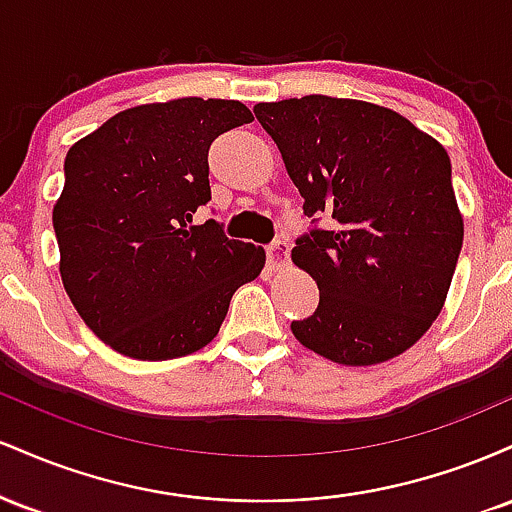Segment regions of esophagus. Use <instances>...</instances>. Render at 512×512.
Here are the masks:
<instances>
[{
  "instance_id": "obj_1",
  "label": "esophagus",
  "mask_w": 512,
  "mask_h": 512,
  "mask_svg": "<svg viewBox=\"0 0 512 512\" xmlns=\"http://www.w3.org/2000/svg\"><path fill=\"white\" fill-rule=\"evenodd\" d=\"M289 255H291V243L289 238H276L272 245H267V262L269 267H284L286 262H289Z\"/></svg>"
}]
</instances>
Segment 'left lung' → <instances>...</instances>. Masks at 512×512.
I'll use <instances>...</instances> for the list:
<instances>
[{
	"label": "left lung",
	"instance_id": "8db88e82",
	"mask_svg": "<svg viewBox=\"0 0 512 512\" xmlns=\"http://www.w3.org/2000/svg\"><path fill=\"white\" fill-rule=\"evenodd\" d=\"M255 117L315 223L291 250L320 289L315 313L291 322L296 339L344 366L407 351L443 310L462 250L448 151L395 110L349 98L257 103Z\"/></svg>",
	"mask_w": 512,
	"mask_h": 512
}]
</instances>
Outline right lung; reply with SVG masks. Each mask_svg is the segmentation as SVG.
<instances>
[{"label": "right lung", "mask_w": 512, "mask_h": 512, "mask_svg": "<svg viewBox=\"0 0 512 512\" xmlns=\"http://www.w3.org/2000/svg\"><path fill=\"white\" fill-rule=\"evenodd\" d=\"M238 101L178 98L110 117L64 158L52 209L60 274L98 339L139 361L195 354L219 334L264 250L221 223L192 226L211 199L209 146L248 125Z\"/></svg>", "instance_id": "add662e5"}]
</instances>
